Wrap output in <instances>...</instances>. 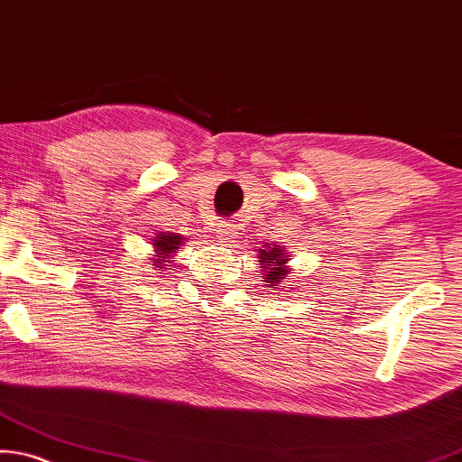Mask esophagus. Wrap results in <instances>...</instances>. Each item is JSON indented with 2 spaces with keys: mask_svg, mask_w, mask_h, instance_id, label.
<instances>
[{
  "mask_svg": "<svg viewBox=\"0 0 462 462\" xmlns=\"http://www.w3.org/2000/svg\"><path fill=\"white\" fill-rule=\"evenodd\" d=\"M215 235L219 236L221 243H232L236 238V226L227 224V221H221V224H217V230H215Z\"/></svg>",
  "mask_w": 462,
  "mask_h": 462,
  "instance_id": "obj_1",
  "label": "esophagus"
}]
</instances>
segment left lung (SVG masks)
Here are the masks:
<instances>
[{"mask_svg":"<svg viewBox=\"0 0 462 462\" xmlns=\"http://www.w3.org/2000/svg\"><path fill=\"white\" fill-rule=\"evenodd\" d=\"M266 249H258L260 254V268H264V282H266V288H273V285H277L279 282H283L285 277H288L290 271H288V255H285L283 247H279V245H273V247H268L264 245Z\"/></svg>","mask_w":462,"mask_h":462,"instance_id":"obj_1","label":"left lung"}]
</instances>
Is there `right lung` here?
Returning a JSON list of instances; mask_svg holds the SVG:
<instances>
[{
	"mask_svg": "<svg viewBox=\"0 0 462 462\" xmlns=\"http://www.w3.org/2000/svg\"><path fill=\"white\" fill-rule=\"evenodd\" d=\"M153 241H155L153 247H155V254H157L153 262L157 264V271H160L162 266H166L163 262H168V258H171L172 254H177V251L180 249V245H183V236L171 235V232H162V235H157Z\"/></svg>",
	"mask_w": 462,
	"mask_h": 462,
	"instance_id": "add662e5",
	"label": "right lung"
}]
</instances>
